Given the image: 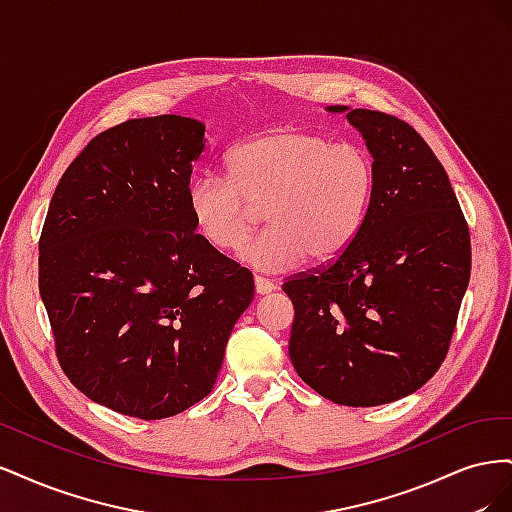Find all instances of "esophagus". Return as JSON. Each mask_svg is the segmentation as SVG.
Segmentation results:
<instances>
[{
  "label": "esophagus",
  "instance_id": "34e87169",
  "mask_svg": "<svg viewBox=\"0 0 512 512\" xmlns=\"http://www.w3.org/2000/svg\"><path fill=\"white\" fill-rule=\"evenodd\" d=\"M254 288H256L258 294H269V292L275 290V284H273L271 280H267V277L256 275V277H254Z\"/></svg>",
  "mask_w": 512,
  "mask_h": 512
}]
</instances>
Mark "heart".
<instances>
[{
    "label": "heart",
    "instance_id": "b5f03b06",
    "mask_svg": "<svg viewBox=\"0 0 512 512\" xmlns=\"http://www.w3.org/2000/svg\"><path fill=\"white\" fill-rule=\"evenodd\" d=\"M228 179L196 177L185 205L196 235L235 252L250 235L256 207L269 228L239 258L262 273H286L309 260L342 256L359 235L374 198V164L350 143L294 126L254 134L228 153Z\"/></svg>",
    "mask_w": 512,
    "mask_h": 512
}]
</instances>
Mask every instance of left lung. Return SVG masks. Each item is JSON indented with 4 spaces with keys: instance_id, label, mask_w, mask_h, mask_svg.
<instances>
[{
    "instance_id": "1",
    "label": "left lung",
    "mask_w": 512,
    "mask_h": 512,
    "mask_svg": "<svg viewBox=\"0 0 512 512\" xmlns=\"http://www.w3.org/2000/svg\"><path fill=\"white\" fill-rule=\"evenodd\" d=\"M344 113L374 158V198L348 250L282 288L290 361L335 404H391L436 374L470 282V232L444 166L406 121Z\"/></svg>"
}]
</instances>
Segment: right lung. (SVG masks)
<instances>
[{"label":"right lung","mask_w":512,"mask_h":512,"mask_svg":"<svg viewBox=\"0 0 512 512\" xmlns=\"http://www.w3.org/2000/svg\"><path fill=\"white\" fill-rule=\"evenodd\" d=\"M205 123L130 119L61 177L40 237L59 365L96 404L156 421L211 393L254 277L196 235L185 194Z\"/></svg>","instance_id":"obj_1"}]
</instances>
